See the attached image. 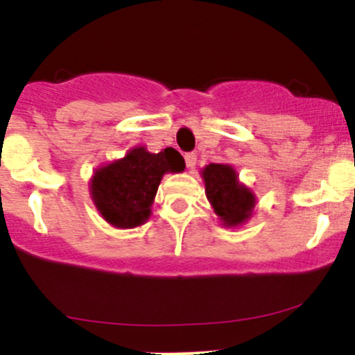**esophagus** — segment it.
<instances>
[{
	"label": "esophagus",
	"mask_w": 355,
	"mask_h": 355,
	"mask_svg": "<svg viewBox=\"0 0 355 355\" xmlns=\"http://www.w3.org/2000/svg\"><path fill=\"white\" fill-rule=\"evenodd\" d=\"M196 163H197V155H196V153H187V155H185V165H187V168H190V170H192V168L196 166Z\"/></svg>",
	"instance_id": "obj_1"
}]
</instances>
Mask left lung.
<instances>
[{
	"label": "left lung",
	"instance_id": "8db88e82",
	"mask_svg": "<svg viewBox=\"0 0 355 355\" xmlns=\"http://www.w3.org/2000/svg\"><path fill=\"white\" fill-rule=\"evenodd\" d=\"M206 196L216 214L226 226H238L252 216L255 197L243 185L238 184L236 171L230 165L211 163L204 168Z\"/></svg>",
	"mask_w": 355,
	"mask_h": 355
}]
</instances>
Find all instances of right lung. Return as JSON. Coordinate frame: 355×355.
<instances>
[{
	"mask_svg": "<svg viewBox=\"0 0 355 355\" xmlns=\"http://www.w3.org/2000/svg\"><path fill=\"white\" fill-rule=\"evenodd\" d=\"M185 162L173 148L148 153L134 148L119 162L98 168L92 197L100 214L117 227H136L151 214V204L166 171H182Z\"/></svg>",
	"mask_w": 355,
	"mask_h": 355,
	"instance_id": "add662e5",
	"label": "right lung"
}]
</instances>
